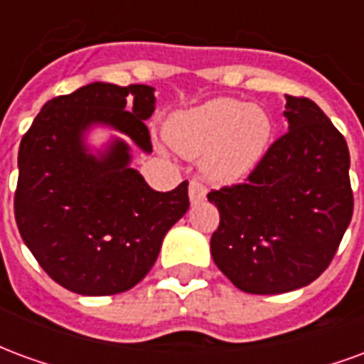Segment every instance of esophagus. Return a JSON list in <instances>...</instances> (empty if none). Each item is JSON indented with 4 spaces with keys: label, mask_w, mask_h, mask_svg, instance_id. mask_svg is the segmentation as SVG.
Masks as SVG:
<instances>
[{
    "label": "esophagus",
    "mask_w": 364,
    "mask_h": 364,
    "mask_svg": "<svg viewBox=\"0 0 364 364\" xmlns=\"http://www.w3.org/2000/svg\"><path fill=\"white\" fill-rule=\"evenodd\" d=\"M189 198L193 205H197V203L206 198V187L200 181H197V179H193L189 183Z\"/></svg>",
    "instance_id": "esophagus-1"
}]
</instances>
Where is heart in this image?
Wrapping results in <instances>:
<instances>
[{"label":"heart","instance_id":"heart-1","mask_svg":"<svg viewBox=\"0 0 364 364\" xmlns=\"http://www.w3.org/2000/svg\"><path fill=\"white\" fill-rule=\"evenodd\" d=\"M167 140L185 158H203L210 179H244L265 158L273 122L257 105L218 97L173 114L166 127Z\"/></svg>","mask_w":364,"mask_h":364}]
</instances>
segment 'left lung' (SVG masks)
Returning <instances> with one entry per match:
<instances>
[{
  "mask_svg": "<svg viewBox=\"0 0 364 364\" xmlns=\"http://www.w3.org/2000/svg\"><path fill=\"white\" fill-rule=\"evenodd\" d=\"M282 134L247 181L208 193L216 267L250 294L302 289L333 259L353 216L349 148L306 97L284 95Z\"/></svg>",
  "mask_w": 364,
  "mask_h": 364,
  "instance_id": "1",
  "label": "left lung"
}]
</instances>
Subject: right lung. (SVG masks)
<instances>
[{
	"label": "right lung",
	"instance_id": "add662e5",
	"mask_svg": "<svg viewBox=\"0 0 364 364\" xmlns=\"http://www.w3.org/2000/svg\"><path fill=\"white\" fill-rule=\"evenodd\" d=\"M154 109L150 85L95 82L50 99L21 140L17 228L38 265L64 289L83 296L132 289L189 208V183L167 193L151 189L130 166L122 138L97 154L85 144L91 128L109 127L150 154L144 120Z\"/></svg>",
	"mask_w": 364,
	"mask_h": 364
}]
</instances>
